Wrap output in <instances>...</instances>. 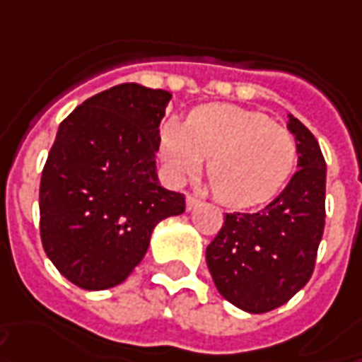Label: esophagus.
Listing matches in <instances>:
<instances>
[{"instance_id":"1","label":"esophagus","mask_w":362,"mask_h":362,"mask_svg":"<svg viewBox=\"0 0 362 362\" xmlns=\"http://www.w3.org/2000/svg\"><path fill=\"white\" fill-rule=\"evenodd\" d=\"M198 204H200V200H198V198H194V196H186V208H188V210H194Z\"/></svg>"}]
</instances>
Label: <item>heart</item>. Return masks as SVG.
Here are the masks:
<instances>
[{
  "label": "heart",
  "mask_w": 362,
  "mask_h": 362,
  "mask_svg": "<svg viewBox=\"0 0 362 362\" xmlns=\"http://www.w3.org/2000/svg\"><path fill=\"white\" fill-rule=\"evenodd\" d=\"M160 158L180 182L202 166L224 204L244 208L270 200L296 166L294 136L268 116L232 104L194 110L186 124L168 119L160 130Z\"/></svg>",
  "instance_id": "b5f03b06"
}]
</instances>
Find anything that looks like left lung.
Listing matches in <instances>:
<instances>
[{
  "label": "left lung",
  "instance_id": "1",
  "mask_svg": "<svg viewBox=\"0 0 362 362\" xmlns=\"http://www.w3.org/2000/svg\"><path fill=\"white\" fill-rule=\"evenodd\" d=\"M286 126L296 140L298 172L262 210L226 214L206 248L218 293L255 315L288 303L308 282L325 230L327 164L320 146L291 114Z\"/></svg>",
  "mask_w": 362,
  "mask_h": 362
}]
</instances>
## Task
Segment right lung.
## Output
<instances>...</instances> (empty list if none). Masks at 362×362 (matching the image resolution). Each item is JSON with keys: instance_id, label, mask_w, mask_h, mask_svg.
I'll use <instances>...</instances> for the list:
<instances>
[{"instance_id": "1", "label": "right lung", "mask_w": 362, "mask_h": 362, "mask_svg": "<svg viewBox=\"0 0 362 362\" xmlns=\"http://www.w3.org/2000/svg\"><path fill=\"white\" fill-rule=\"evenodd\" d=\"M172 94L119 83L59 124L40 184L47 258L76 286L104 291L140 264L158 222L178 216L184 194L160 186V122Z\"/></svg>"}]
</instances>
